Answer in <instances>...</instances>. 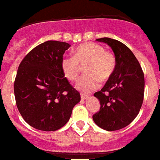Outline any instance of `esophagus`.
Segmentation results:
<instances>
[{"mask_svg":"<svg viewBox=\"0 0 160 160\" xmlns=\"http://www.w3.org/2000/svg\"><path fill=\"white\" fill-rule=\"evenodd\" d=\"M89 96L88 94H84V93H81L80 94V97H81V99H86L87 98H89Z\"/></svg>","mask_w":160,"mask_h":160,"instance_id":"obj_1","label":"esophagus"}]
</instances>
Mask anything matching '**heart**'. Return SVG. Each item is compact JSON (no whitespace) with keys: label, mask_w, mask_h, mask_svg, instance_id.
I'll list each match as a JSON object with an SVG mask.
<instances>
[{"label":"heart","mask_w":160,"mask_h":160,"mask_svg":"<svg viewBox=\"0 0 160 160\" xmlns=\"http://www.w3.org/2000/svg\"><path fill=\"white\" fill-rule=\"evenodd\" d=\"M84 67V74L76 87L89 92L98 86V80L104 82L113 75L117 66L115 56L104 47L95 42H86L78 46L72 57H65L61 62L62 73L70 81H75Z\"/></svg>","instance_id":"obj_1"}]
</instances>
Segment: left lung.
Segmentation results:
<instances>
[{"label":"left lung","instance_id":"left-lung-1","mask_svg":"<svg viewBox=\"0 0 160 160\" xmlns=\"http://www.w3.org/2000/svg\"><path fill=\"white\" fill-rule=\"evenodd\" d=\"M96 40L111 47L117 66L103 88L94 93L100 102V109L93 114V119L102 129L117 131L129 125L138 115L144 99V72L125 44L110 38Z\"/></svg>","mask_w":160,"mask_h":160}]
</instances>
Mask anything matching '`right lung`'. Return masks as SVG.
I'll use <instances>...</instances> for the list:
<instances>
[{"instance_id": "add662e5", "label": "right lung", "mask_w": 160, "mask_h": 160, "mask_svg": "<svg viewBox=\"0 0 160 160\" xmlns=\"http://www.w3.org/2000/svg\"><path fill=\"white\" fill-rule=\"evenodd\" d=\"M71 45L47 41L33 48L22 60L14 84L15 102L28 125L44 132L65 126L80 93L62 73L61 62Z\"/></svg>"}]
</instances>
